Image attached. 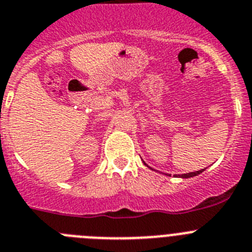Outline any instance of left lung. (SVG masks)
Here are the masks:
<instances>
[{"label":"left lung","instance_id":"left-lung-1","mask_svg":"<svg viewBox=\"0 0 252 252\" xmlns=\"http://www.w3.org/2000/svg\"><path fill=\"white\" fill-rule=\"evenodd\" d=\"M205 169H199V171L196 172H189V173H185V174H176V177H181V178H191V177L197 176V174L202 173ZM167 176H171V174H167Z\"/></svg>","mask_w":252,"mask_h":252}]
</instances>
